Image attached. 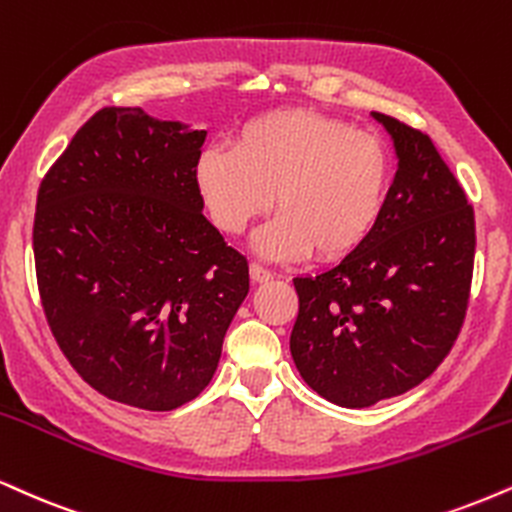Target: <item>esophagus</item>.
Wrapping results in <instances>:
<instances>
[{
	"mask_svg": "<svg viewBox=\"0 0 512 512\" xmlns=\"http://www.w3.org/2000/svg\"><path fill=\"white\" fill-rule=\"evenodd\" d=\"M250 279L252 283H267L274 279V274L269 272V269L260 267V264H250Z\"/></svg>",
	"mask_w": 512,
	"mask_h": 512,
	"instance_id": "34e87169",
	"label": "esophagus"
}]
</instances>
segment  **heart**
Listing matches in <instances>:
<instances>
[{"instance_id":"b5f03b06","label":"heart","mask_w":512,"mask_h":512,"mask_svg":"<svg viewBox=\"0 0 512 512\" xmlns=\"http://www.w3.org/2000/svg\"><path fill=\"white\" fill-rule=\"evenodd\" d=\"M391 176L379 135L310 109L250 119L231 150H205L195 166L209 217L229 236L248 231L274 202L281 214L257 233L255 250L279 262L310 250L336 262L360 250L384 217Z\"/></svg>"}]
</instances>
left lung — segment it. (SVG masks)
<instances>
[{
	"mask_svg": "<svg viewBox=\"0 0 512 512\" xmlns=\"http://www.w3.org/2000/svg\"><path fill=\"white\" fill-rule=\"evenodd\" d=\"M372 119L398 157L384 217L336 267L293 279V362L341 408L400 396L441 365L463 326L474 264V212L429 135Z\"/></svg>",
	"mask_w": 512,
	"mask_h": 512,
	"instance_id": "left-lung-1",
	"label": "left lung"
}]
</instances>
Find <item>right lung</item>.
I'll return each mask as SVG.
<instances>
[{"label": "right lung", "mask_w": 512, "mask_h": 512, "mask_svg": "<svg viewBox=\"0 0 512 512\" xmlns=\"http://www.w3.org/2000/svg\"><path fill=\"white\" fill-rule=\"evenodd\" d=\"M205 138L140 107H104L38 190L33 252L49 329L92 389L133 408L200 396L250 291L245 257L202 214Z\"/></svg>", "instance_id": "right-lung-1"}]
</instances>
